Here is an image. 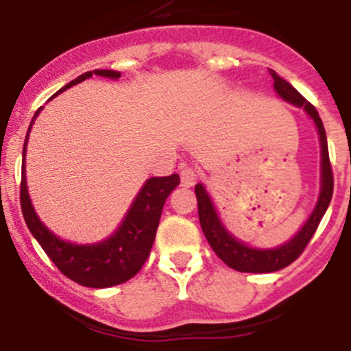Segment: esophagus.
Masks as SVG:
<instances>
[{
	"label": "esophagus",
	"mask_w": 351,
	"mask_h": 351,
	"mask_svg": "<svg viewBox=\"0 0 351 351\" xmlns=\"http://www.w3.org/2000/svg\"><path fill=\"white\" fill-rule=\"evenodd\" d=\"M197 178H198V173H197L195 168H192V166L182 169V185L183 186L195 185Z\"/></svg>",
	"instance_id": "obj_1"
}]
</instances>
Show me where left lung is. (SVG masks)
I'll list each match as a JSON object with an SVG mask.
<instances>
[{"instance_id":"1","label":"left lung","mask_w":351,"mask_h":351,"mask_svg":"<svg viewBox=\"0 0 351 351\" xmlns=\"http://www.w3.org/2000/svg\"><path fill=\"white\" fill-rule=\"evenodd\" d=\"M271 77H274V86L277 93L280 95L284 100L289 104L302 107L311 115V119L316 122L317 132H319L321 139V195L317 200L316 208L307 219L304 228L290 239L284 246H278L275 250H253V247L246 246V244L236 241L231 234L224 229V226L219 221L215 208L212 205L210 198L202 185L195 186L197 205H198V221H200L202 231H204L205 238L208 244L214 250V253L224 261L228 267L234 268L238 271L244 274H270V271L282 270V268L289 267L290 263L297 260L306 250L309 244L311 238L316 232L317 226H319L321 219H323L324 212H326L329 202L332 197V186H335V180H332V168L331 161H329V151H328V141L326 132H324L323 120H321L319 113L311 105L289 81L278 76L275 71H270Z\"/></svg>"}]
</instances>
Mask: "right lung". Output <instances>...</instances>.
I'll return each instance as SVG.
<instances>
[{
  "instance_id": "obj_1",
  "label": "right lung",
  "mask_w": 351,
  "mask_h": 351,
  "mask_svg": "<svg viewBox=\"0 0 351 351\" xmlns=\"http://www.w3.org/2000/svg\"><path fill=\"white\" fill-rule=\"evenodd\" d=\"M93 74L112 77V80L120 77V73H117V71H90V73L81 74L76 80L67 83L64 88L59 90V93L73 86V84L88 80ZM25 146H27V141H25ZM25 146L22 183H20L22 214L30 232L40 244L42 250L47 253V256L51 258L52 263L67 278L83 287H91V289H105V287L120 285L130 280L143 268L147 256H149L162 205H165L169 193L180 185V176L175 173V175L147 180L146 185L143 186L136 202L130 207L123 224L120 226L119 231L112 238L104 243L91 244V246H77V244H71L56 238L38 221L37 214L30 204L27 182H25Z\"/></svg>"
}]
</instances>
